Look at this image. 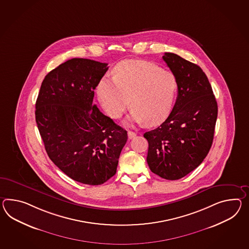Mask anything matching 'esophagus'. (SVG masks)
I'll use <instances>...</instances> for the list:
<instances>
[{
	"mask_svg": "<svg viewBox=\"0 0 249 249\" xmlns=\"http://www.w3.org/2000/svg\"><path fill=\"white\" fill-rule=\"evenodd\" d=\"M136 135L137 134L133 132V131H128L127 132V138H128V140H132L134 137H136Z\"/></svg>",
	"mask_w": 249,
	"mask_h": 249,
	"instance_id": "1",
	"label": "esophagus"
}]
</instances>
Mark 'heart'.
<instances>
[{"mask_svg": "<svg viewBox=\"0 0 249 249\" xmlns=\"http://www.w3.org/2000/svg\"><path fill=\"white\" fill-rule=\"evenodd\" d=\"M176 90L174 73L149 62L129 61L116 67L114 78L101 80L97 91L103 109L111 118H120L130 100V120L157 125L169 114Z\"/></svg>", "mask_w": 249, "mask_h": 249, "instance_id": "1", "label": "heart"}]
</instances>
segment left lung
<instances>
[{
    "label": "left lung",
    "instance_id": "obj_1",
    "mask_svg": "<svg viewBox=\"0 0 249 249\" xmlns=\"http://www.w3.org/2000/svg\"><path fill=\"white\" fill-rule=\"evenodd\" d=\"M163 59L176 76L178 94L166 120L144 134L146 162L154 174L178 180L197 168L210 151L218 104L199 66L174 53H164Z\"/></svg>",
    "mask_w": 249,
    "mask_h": 249
}]
</instances>
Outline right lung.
Here are the masks:
<instances>
[{
    "label": "right lung",
    "mask_w": 249,
    "mask_h": 249,
    "mask_svg": "<svg viewBox=\"0 0 249 249\" xmlns=\"http://www.w3.org/2000/svg\"><path fill=\"white\" fill-rule=\"evenodd\" d=\"M108 64L72 58L43 80L36 122L52 162L76 182L100 185L116 174L127 131L92 104Z\"/></svg>",
    "instance_id": "obj_1"
}]
</instances>
